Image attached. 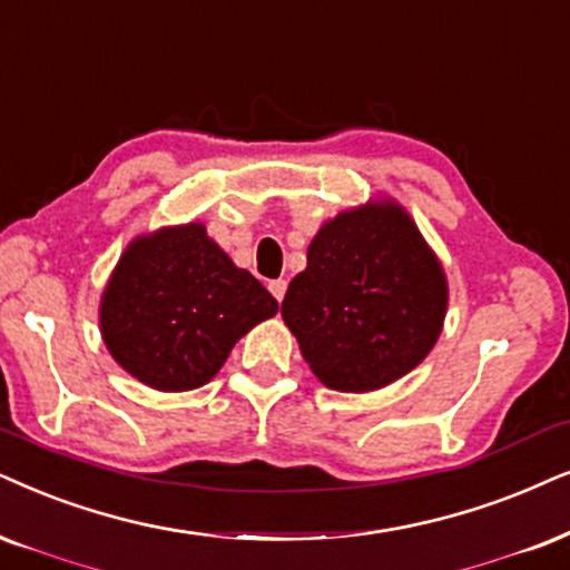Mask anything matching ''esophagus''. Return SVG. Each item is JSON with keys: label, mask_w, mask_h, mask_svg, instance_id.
I'll return each mask as SVG.
<instances>
[{"label": "esophagus", "mask_w": 570, "mask_h": 570, "mask_svg": "<svg viewBox=\"0 0 570 570\" xmlns=\"http://www.w3.org/2000/svg\"><path fill=\"white\" fill-rule=\"evenodd\" d=\"M268 289H271L273 297H276V299L281 302V299H284V294H286V281H284V278H276V281H271V284H268Z\"/></svg>", "instance_id": "obj_1"}]
</instances>
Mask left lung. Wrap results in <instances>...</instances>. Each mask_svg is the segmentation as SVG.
<instances>
[{
	"label": "left lung",
	"mask_w": 570,
	"mask_h": 570,
	"mask_svg": "<svg viewBox=\"0 0 570 570\" xmlns=\"http://www.w3.org/2000/svg\"><path fill=\"white\" fill-rule=\"evenodd\" d=\"M446 278L397 202L323 223L281 315L309 371L336 392H373L429 355L442 334Z\"/></svg>",
	"instance_id": "left-lung-1"
}]
</instances>
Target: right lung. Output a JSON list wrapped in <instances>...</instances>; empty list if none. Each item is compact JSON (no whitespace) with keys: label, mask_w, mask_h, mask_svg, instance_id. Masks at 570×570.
<instances>
[{"label":"right lung","mask_w":570,"mask_h":570,"mask_svg":"<svg viewBox=\"0 0 570 570\" xmlns=\"http://www.w3.org/2000/svg\"><path fill=\"white\" fill-rule=\"evenodd\" d=\"M278 302L207 236L202 223L136 236L99 305L102 338L120 368L160 392L207 384Z\"/></svg>","instance_id":"obj_1"}]
</instances>
